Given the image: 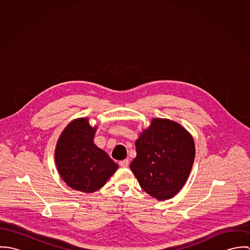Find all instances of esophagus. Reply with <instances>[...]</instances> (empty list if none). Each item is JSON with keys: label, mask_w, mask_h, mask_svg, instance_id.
Segmentation results:
<instances>
[{"label": "esophagus", "mask_w": 250, "mask_h": 250, "mask_svg": "<svg viewBox=\"0 0 250 250\" xmlns=\"http://www.w3.org/2000/svg\"><path fill=\"white\" fill-rule=\"evenodd\" d=\"M119 166H120L121 167H128V166H129V161H128L127 159H125V160H123V161H120V162H119Z\"/></svg>", "instance_id": "1"}]
</instances>
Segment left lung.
I'll use <instances>...</instances> for the list:
<instances>
[{"instance_id": "8db88e82", "label": "left lung", "mask_w": 250, "mask_h": 250, "mask_svg": "<svg viewBox=\"0 0 250 250\" xmlns=\"http://www.w3.org/2000/svg\"><path fill=\"white\" fill-rule=\"evenodd\" d=\"M135 144L137 157L130 168L143 190L157 200L175 196L193 165L192 136L175 121L153 118Z\"/></svg>"}]
</instances>
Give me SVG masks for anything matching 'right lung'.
<instances>
[{"label":"right lung","instance_id":"add662e5","mask_svg":"<svg viewBox=\"0 0 250 250\" xmlns=\"http://www.w3.org/2000/svg\"><path fill=\"white\" fill-rule=\"evenodd\" d=\"M96 129L86 117L74 119L61 134L55 149L61 177L73 189L86 193L100 189L118 168L107 153L94 144Z\"/></svg>","mask_w":250,"mask_h":250}]
</instances>
